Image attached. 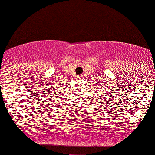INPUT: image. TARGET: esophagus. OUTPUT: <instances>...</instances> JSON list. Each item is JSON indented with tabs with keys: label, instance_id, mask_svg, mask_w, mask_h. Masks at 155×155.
I'll use <instances>...</instances> for the list:
<instances>
[{
	"label": "esophagus",
	"instance_id": "obj_1",
	"mask_svg": "<svg viewBox=\"0 0 155 155\" xmlns=\"http://www.w3.org/2000/svg\"><path fill=\"white\" fill-rule=\"evenodd\" d=\"M80 78H82V76H81V77H80Z\"/></svg>",
	"mask_w": 155,
	"mask_h": 155
}]
</instances>
